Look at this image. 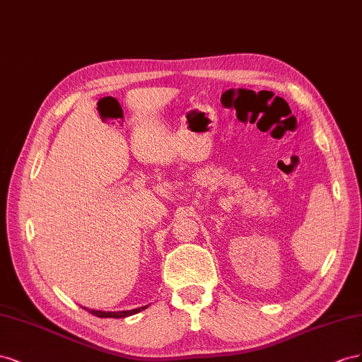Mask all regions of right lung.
<instances>
[{
	"label": "right lung",
	"instance_id": "add662e5",
	"mask_svg": "<svg viewBox=\"0 0 362 362\" xmlns=\"http://www.w3.org/2000/svg\"><path fill=\"white\" fill-rule=\"evenodd\" d=\"M147 306H141V308H136V309H129V311H117V313H110V311H97V309H88L85 308L86 311H89L92 315H97V317H101V318H124V317H129V315H133V314H138L141 311H144Z\"/></svg>",
	"mask_w": 362,
	"mask_h": 362
}]
</instances>
